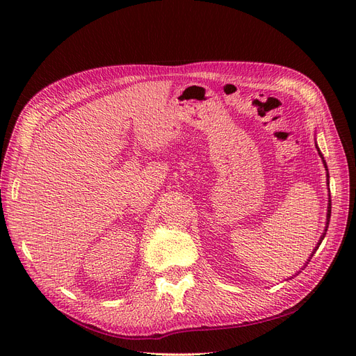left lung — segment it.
I'll use <instances>...</instances> for the list:
<instances>
[{"instance_id": "obj_1", "label": "left lung", "mask_w": 356, "mask_h": 356, "mask_svg": "<svg viewBox=\"0 0 356 356\" xmlns=\"http://www.w3.org/2000/svg\"><path fill=\"white\" fill-rule=\"evenodd\" d=\"M316 148H318V145H316ZM318 154L321 156V159H322V163H324V166H325V170H327V184H330V174H328V169H327V163H325V160H324V156H322V153H321V149L318 148ZM330 190V188H328ZM330 218H331V196H328V208H327V224H325V230H324V233H322V236L319 238V242H318V245L315 246V250H314V252H312V255L309 257V260L306 261V264H305V267L307 266V263L310 261V258L314 257V254L316 252V250L319 248V245H321V242L324 241V238H325V234H327V229H328V224H330ZM301 270H303V268H301ZM291 279V277H289Z\"/></svg>"}]
</instances>
